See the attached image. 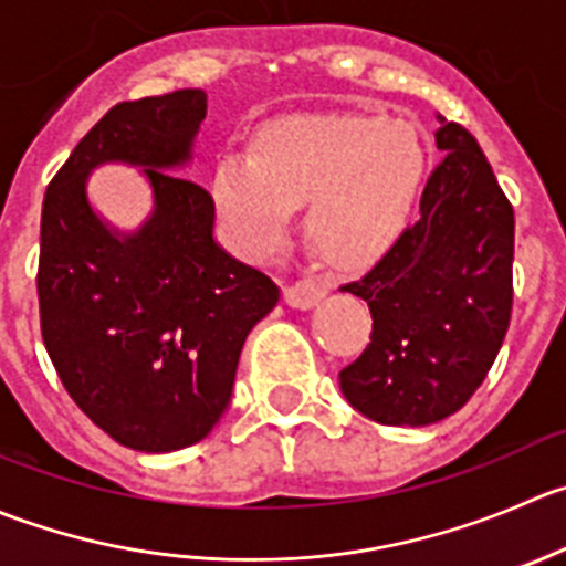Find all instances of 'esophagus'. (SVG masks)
Returning a JSON list of instances; mask_svg holds the SVG:
<instances>
[{
	"instance_id": "1",
	"label": "esophagus",
	"mask_w": 566,
	"mask_h": 566,
	"mask_svg": "<svg viewBox=\"0 0 566 566\" xmlns=\"http://www.w3.org/2000/svg\"><path fill=\"white\" fill-rule=\"evenodd\" d=\"M323 295H326V287L317 284L315 279H301V282L290 284V287L284 290V301H287L293 310H310V306H315Z\"/></svg>"
}]
</instances>
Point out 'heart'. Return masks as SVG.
Wrapping results in <instances>:
<instances>
[{"instance_id":"1","label":"heart","mask_w":566,"mask_h":566,"mask_svg":"<svg viewBox=\"0 0 566 566\" xmlns=\"http://www.w3.org/2000/svg\"><path fill=\"white\" fill-rule=\"evenodd\" d=\"M426 144L400 118L378 113L304 115L256 135L249 157L216 171V201L254 249L282 238L293 207L306 206V234L328 262L376 260L403 232L426 179Z\"/></svg>"}]
</instances>
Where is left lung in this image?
I'll return each instance as SVG.
<instances>
[{"mask_svg": "<svg viewBox=\"0 0 566 566\" xmlns=\"http://www.w3.org/2000/svg\"><path fill=\"white\" fill-rule=\"evenodd\" d=\"M420 218L343 290L367 301L370 343L339 370L350 406L384 426H429L462 409L512 321L514 210L479 140L440 118Z\"/></svg>", "mask_w": 566, "mask_h": 566, "instance_id": "left-lung-1", "label": "left lung"}]
</instances>
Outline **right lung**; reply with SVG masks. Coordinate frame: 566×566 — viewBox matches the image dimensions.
Wrapping results in <instances>:
<instances>
[{"label":"right lung","mask_w":566,"mask_h":566,"mask_svg":"<svg viewBox=\"0 0 566 566\" xmlns=\"http://www.w3.org/2000/svg\"><path fill=\"white\" fill-rule=\"evenodd\" d=\"M207 115L201 87L120 102L102 115L43 196L38 306L65 392L132 451L205 440L232 398L240 350L279 287L212 240L216 201L171 174ZM109 159L144 165L156 212L135 235L109 233L84 177Z\"/></svg>","instance_id":"obj_1"}]
</instances>
